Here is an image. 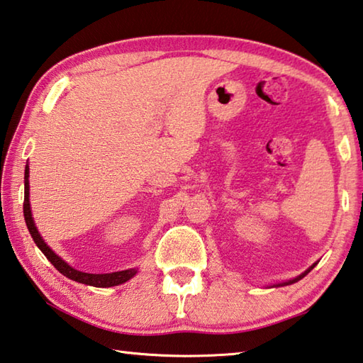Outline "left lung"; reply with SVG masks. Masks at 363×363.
I'll return each instance as SVG.
<instances>
[{
	"label": "left lung",
	"instance_id": "8db88e82",
	"mask_svg": "<svg viewBox=\"0 0 363 363\" xmlns=\"http://www.w3.org/2000/svg\"><path fill=\"white\" fill-rule=\"evenodd\" d=\"M314 267H315V263H314V265H313L311 268H308L305 273H301L300 276H296V278H295V279H292V281H289V282H282V284H278V286H276V287H279V286H289V284H294V282H296V281H300L301 278H305V276H306V274H308L309 272H311V269H313Z\"/></svg>",
	"mask_w": 363,
	"mask_h": 363
}]
</instances>
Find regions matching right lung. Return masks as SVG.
I'll use <instances>...</instances> for the list:
<instances>
[{
    "mask_svg": "<svg viewBox=\"0 0 363 363\" xmlns=\"http://www.w3.org/2000/svg\"><path fill=\"white\" fill-rule=\"evenodd\" d=\"M28 174H30V168L26 164L25 168V200H23V216H25V222L26 227H28V232L31 235L33 241L36 242V246L41 249V252L48 257V260L54 265L58 272H60L63 276L67 278L81 282V284H87V286H94V287H113L127 282L128 279L133 278L136 274L138 269L136 268H130V269H123V272H116V273H106V274H91V273H84L79 272V269H74L69 267L67 262L62 260L54 250H52L48 245H45L44 240L39 235L38 228L35 225V220L31 217V208H30V186H28Z\"/></svg>",
    "mask_w": 363,
    "mask_h": 363,
    "instance_id": "add662e5",
    "label": "right lung"
}]
</instances>
